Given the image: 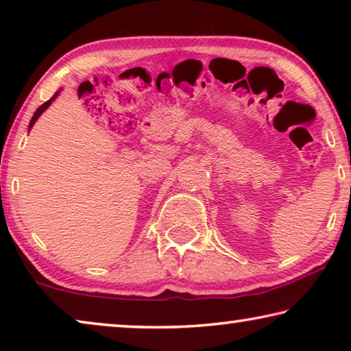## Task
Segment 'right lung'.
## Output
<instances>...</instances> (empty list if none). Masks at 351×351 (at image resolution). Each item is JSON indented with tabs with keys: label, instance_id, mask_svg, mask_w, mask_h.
Returning a JSON list of instances; mask_svg holds the SVG:
<instances>
[{
	"label": "right lung",
	"instance_id": "1",
	"mask_svg": "<svg viewBox=\"0 0 351 351\" xmlns=\"http://www.w3.org/2000/svg\"><path fill=\"white\" fill-rule=\"evenodd\" d=\"M58 93H60V91H57L56 94H54V97H52V99H49V100H47V102H45L43 105H41V106H38V108H37V111H35L34 112V116H32V119H31V122H29V130H31L32 127H34V123L35 122H37V119L41 116V114H43V111H46L47 108H49V105L52 104V100H54L57 96H58Z\"/></svg>",
	"mask_w": 351,
	"mask_h": 351
}]
</instances>
